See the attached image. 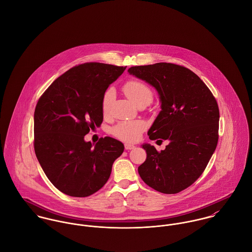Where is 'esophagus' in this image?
<instances>
[{
	"instance_id": "esophagus-1",
	"label": "esophagus",
	"mask_w": 252,
	"mask_h": 252,
	"mask_svg": "<svg viewBox=\"0 0 252 252\" xmlns=\"http://www.w3.org/2000/svg\"><path fill=\"white\" fill-rule=\"evenodd\" d=\"M124 146H125V149H126V150H131V149H134V148H135V145H134V144H129V143H126V144H124Z\"/></svg>"
}]
</instances>
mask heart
<instances>
[{"mask_svg": "<svg viewBox=\"0 0 252 252\" xmlns=\"http://www.w3.org/2000/svg\"><path fill=\"white\" fill-rule=\"evenodd\" d=\"M123 90L126 96L135 105L143 101L150 103L152 100L151 90L143 82H140L137 80L128 81L123 86ZM113 98H114V90L113 88H108V90L105 92L103 101H102V108L105 113L108 112ZM144 127H145L144 123L142 121H123L118 123L112 129V133L114 136H116L117 138L123 141L134 142L140 137V134L144 131Z\"/></svg>", "mask_w": 252, "mask_h": 252, "instance_id": "1", "label": "heart"}]
</instances>
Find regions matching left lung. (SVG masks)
<instances>
[{"label": "left lung", "instance_id": "obj_1", "mask_svg": "<svg viewBox=\"0 0 252 252\" xmlns=\"http://www.w3.org/2000/svg\"><path fill=\"white\" fill-rule=\"evenodd\" d=\"M128 72L154 87L159 96L161 110L147 132L149 139L169 142L161 152L151 144L142 145L146 159L139 175L161 193H179L198 180L216 150V100L196 73L179 65L156 63Z\"/></svg>", "mask_w": 252, "mask_h": 252}]
</instances>
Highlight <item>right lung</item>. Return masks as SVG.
<instances>
[{
  "instance_id": "obj_1",
  "label": "right lung",
  "mask_w": 252,
  "mask_h": 252,
  "mask_svg": "<svg viewBox=\"0 0 252 252\" xmlns=\"http://www.w3.org/2000/svg\"><path fill=\"white\" fill-rule=\"evenodd\" d=\"M103 63H84L63 73L42 94L34 114L36 158L61 192L87 197L108 181L124 144L110 138L85 142L103 122L102 101L108 86L125 71Z\"/></svg>"
}]
</instances>
